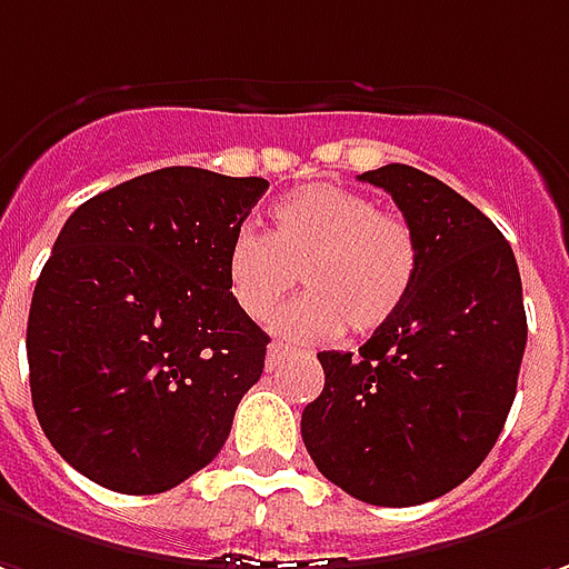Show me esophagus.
<instances>
[{
    "label": "esophagus",
    "mask_w": 569,
    "mask_h": 569,
    "mask_svg": "<svg viewBox=\"0 0 569 569\" xmlns=\"http://www.w3.org/2000/svg\"><path fill=\"white\" fill-rule=\"evenodd\" d=\"M289 352H292V349H289L286 343H270V346H267V368L273 371V368L283 362Z\"/></svg>",
    "instance_id": "obj_1"
}]
</instances>
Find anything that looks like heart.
I'll return each instance as SVG.
<instances>
[{"label":"heart","mask_w":569,"mask_h":569,"mask_svg":"<svg viewBox=\"0 0 569 569\" xmlns=\"http://www.w3.org/2000/svg\"><path fill=\"white\" fill-rule=\"evenodd\" d=\"M296 273L308 289L273 318L289 340H333L346 327L375 333L409 299L419 277V239L400 213L343 186H302L273 204L270 236L242 226L226 248V289L261 321Z\"/></svg>","instance_id":"obj_1"}]
</instances>
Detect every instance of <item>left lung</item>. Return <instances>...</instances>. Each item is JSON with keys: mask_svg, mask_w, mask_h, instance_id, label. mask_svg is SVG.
Instances as JSON below:
<instances>
[{"mask_svg": "<svg viewBox=\"0 0 569 569\" xmlns=\"http://www.w3.org/2000/svg\"><path fill=\"white\" fill-rule=\"evenodd\" d=\"M383 188L419 239V277L359 352H318L323 390L302 441L323 479L378 507L453 491L491 453L517 397L526 308L500 229L441 179L387 163Z\"/></svg>", "mask_w": 569, "mask_h": 569, "instance_id": "1", "label": "left lung"}]
</instances>
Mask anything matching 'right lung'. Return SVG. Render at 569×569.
I'll use <instances>...</instances> for the list:
<instances>
[{
	"label": "right lung",
	"mask_w": 569,
	"mask_h": 569,
	"mask_svg": "<svg viewBox=\"0 0 569 569\" xmlns=\"http://www.w3.org/2000/svg\"><path fill=\"white\" fill-rule=\"evenodd\" d=\"M264 191L167 167L66 220L30 299V397L90 481L160 495L220 453L270 343L226 289L229 239Z\"/></svg>",
	"instance_id": "1"
}]
</instances>
